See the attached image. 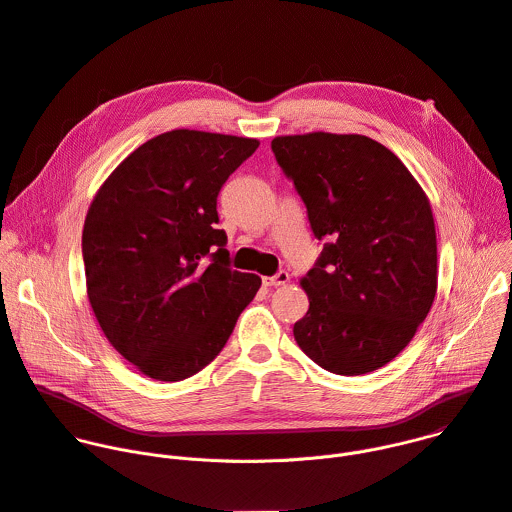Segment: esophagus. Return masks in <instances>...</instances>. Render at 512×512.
I'll return each instance as SVG.
<instances>
[{"mask_svg":"<svg viewBox=\"0 0 512 512\" xmlns=\"http://www.w3.org/2000/svg\"><path fill=\"white\" fill-rule=\"evenodd\" d=\"M287 279H289V273L281 269V271H277V273L271 275V277H263V285H265V287H279V285H285Z\"/></svg>","mask_w":512,"mask_h":512,"instance_id":"34e87169","label":"esophagus"}]
</instances>
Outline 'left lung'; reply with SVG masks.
<instances>
[{
  "label": "left lung",
  "mask_w": 512,
  "mask_h": 512,
  "mask_svg": "<svg viewBox=\"0 0 512 512\" xmlns=\"http://www.w3.org/2000/svg\"><path fill=\"white\" fill-rule=\"evenodd\" d=\"M271 152L324 245L302 279L310 310L294 324L296 342L324 371L373 373L411 342L433 304L431 206L403 162L367 135H285Z\"/></svg>",
  "instance_id": "8db88e82"
}]
</instances>
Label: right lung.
<instances>
[{
	"instance_id": "add662e5",
	"label": "right lung",
	"mask_w": 512,
	"mask_h": 512,
	"mask_svg": "<svg viewBox=\"0 0 512 512\" xmlns=\"http://www.w3.org/2000/svg\"><path fill=\"white\" fill-rule=\"evenodd\" d=\"M257 139L174 129L127 156L83 229L87 294L113 348L150 379L210 364L261 277L231 267L216 198Z\"/></svg>"
}]
</instances>
